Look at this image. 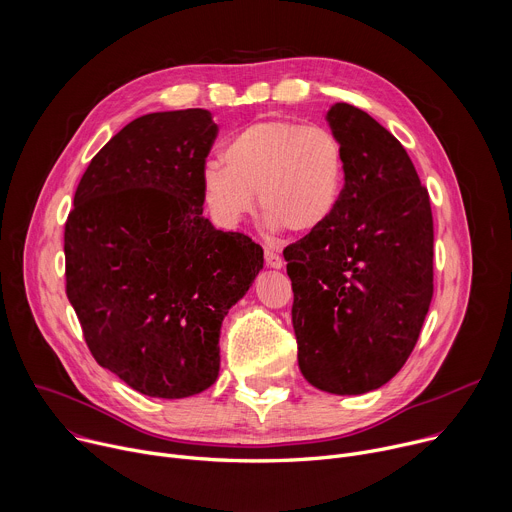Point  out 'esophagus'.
Instances as JSON below:
<instances>
[{
  "label": "esophagus",
  "instance_id": "obj_1",
  "mask_svg": "<svg viewBox=\"0 0 512 512\" xmlns=\"http://www.w3.org/2000/svg\"><path fill=\"white\" fill-rule=\"evenodd\" d=\"M265 263L271 269H281L283 267V259L279 257V253H275L273 249H265Z\"/></svg>",
  "mask_w": 512,
  "mask_h": 512
}]
</instances>
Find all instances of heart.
Returning <instances> with one entry per match:
<instances>
[{
  "label": "heart",
  "mask_w": 512,
  "mask_h": 512,
  "mask_svg": "<svg viewBox=\"0 0 512 512\" xmlns=\"http://www.w3.org/2000/svg\"><path fill=\"white\" fill-rule=\"evenodd\" d=\"M225 164L206 162L202 200L212 221L235 229L259 204L271 231L312 233L334 214L346 176L342 143L322 125L257 119L235 131Z\"/></svg>",
  "instance_id": "b5f03b06"
}]
</instances>
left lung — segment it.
Listing matches in <instances>:
<instances>
[{"mask_svg": "<svg viewBox=\"0 0 512 512\" xmlns=\"http://www.w3.org/2000/svg\"><path fill=\"white\" fill-rule=\"evenodd\" d=\"M346 176L328 221L285 247L300 371L332 395L389 383L433 298V218L403 145L369 113L334 103Z\"/></svg>", "mask_w": 512, "mask_h": 512, "instance_id": "8db88e82", "label": "left lung"}]
</instances>
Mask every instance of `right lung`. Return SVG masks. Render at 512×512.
<instances>
[{
	"label": "right lung",
	"instance_id": "right-lung-1",
	"mask_svg": "<svg viewBox=\"0 0 512 512\" xmlns=\"http://www.w3.org/2000/svg\"><path fill=\"white\" fill-rule=\"evenodd\" d=\"M218 127L206 109L133 119L91 160L64 227L66 296L103 369L141 395L184 399L221 369V326L263 249L202 214Z\"/></svg>",
	"mask_w": 512,
	"mask_h": 512
}]
</instances>
